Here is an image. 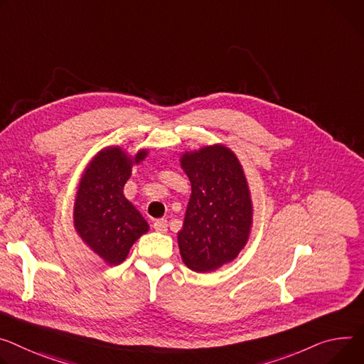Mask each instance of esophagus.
Wrapping results in <instances>:
<instances>
[{
  "label": "esophagus",
  "instance_id": "obj_1",
  "mask_svg": "<svg viewBox=\"0 0 364 364\" xmlns=\"http://www.w3.org/2000/svg\"><path fill=\"white\" fill-rule=\"evenodd\" d=\"M152 226H154L156 232H165V230H167V228H168V222H167V219H156Z\"/></svg>",
  "mask_w": 364,
  "mask_h": 364
}]
</instances>
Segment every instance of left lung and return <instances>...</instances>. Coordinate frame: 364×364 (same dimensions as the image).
I'll list each match as a JSON object with an SVG mask.
<instances>
[{
  "mask_svg": "<svg viewBox=\"0 0 364 364\" xmlns=\"http://www.w3.org/2000/svg\"><path fill=\"white\" fill-rule=\"evenodd\" d=\"M181 167L191 183L180 254L194 272H213L247 244L252 205L242 167L232 151L213 145L187 152Z\"/></svg>",
  "mask_w": 364,
  "mask_h": 364,
  "instance_id": "1",
  "label": "left lung"
}]
</instances>
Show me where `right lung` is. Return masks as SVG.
<instances>
[{"instance_id":"add662e5","label":"right lung","mask_w":364,"mask_h":364,"mask_svg":"<svg viewBox=\"0 0 364 364\" xmlns=\"http://www.w3.org/2000/svg\"><path fill=\"white\" fill-rule=\"evenodd\" d=\"M145 155L146 151H141L132 159L120 148H107L91 161L78 187L74 208L77 232L112 266L127 257L130 247L149 228L123 196L132 164Z\"/></svg>"}]
</instances>
